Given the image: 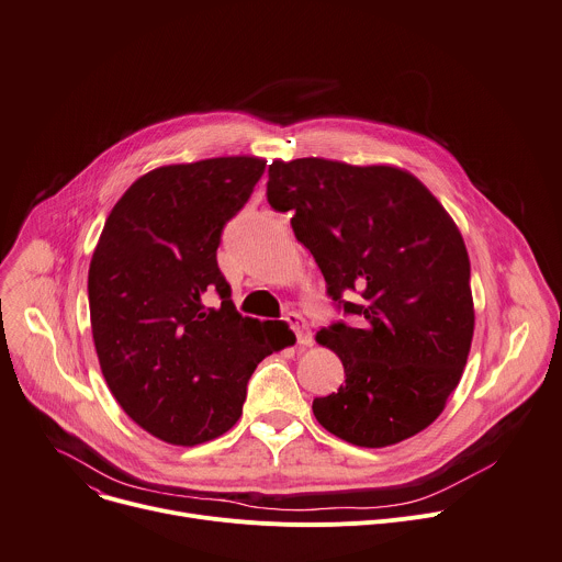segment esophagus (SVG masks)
Listing matches in <instances>:
<instances>
[{
  "mask_svg": "<svg viewBox=\"0 0 562 562\" xmlns=\"http://www.w3.org/2000/svg\"><path fill=\"white\" fill-rule=\"evenodd\" d=\"M286 325L295 331V340H297V345H302V347H307V345H312V331H310V327H307V321H304L300 314H295V312H291V314H286Z\"/></svg>",
  "mask_w": 562,
  "mask_h": 562,
  "instance_id": "34e87169",
  "label": "esophagus"
}]
</instances>
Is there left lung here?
<instances>
[{
  "label": "left lung",
  "mask_w": 562,
  "mask_h": 562,
  "mask_svg": "<svg viewBox=\"0 0 562 562\" xmlns=\"http://www.w3.org/2000/svg\"><path fill=\"white\" fill-rule=\"evenodd\" d=\"M267 199L291 213L327 295L353 323L316 340L338 353L345 383L314 398L331 435L366 448L428 428L462 379L475 327L462 235L430 190L390 166L273 161Z\"/></svg>",
  "instance_id": "1"
}]
</instances>
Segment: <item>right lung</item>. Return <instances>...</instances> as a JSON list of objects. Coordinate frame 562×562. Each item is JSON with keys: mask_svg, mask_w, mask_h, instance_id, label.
I'll return each mask as SVG.
<instances>
[{"mask_svg": "<svg viewBox=\"0 0 562 562\" xmlns=\"http://www.w3.org/2000/svg\"><path fill=\"white\" fill-rule=\"evenodd\" d=\"M265 168L258 157L157 168L127 188L100 233L89 265L100 370L127 417L161 441L196 446L231 430L250 374L286 345L282 321L237 314L217 267L222 231Z\"/></svg>", "mask_w": 562, "mask_h": 562, "instance_id": "add662e5", "label": "right lung"}]
</instances>
